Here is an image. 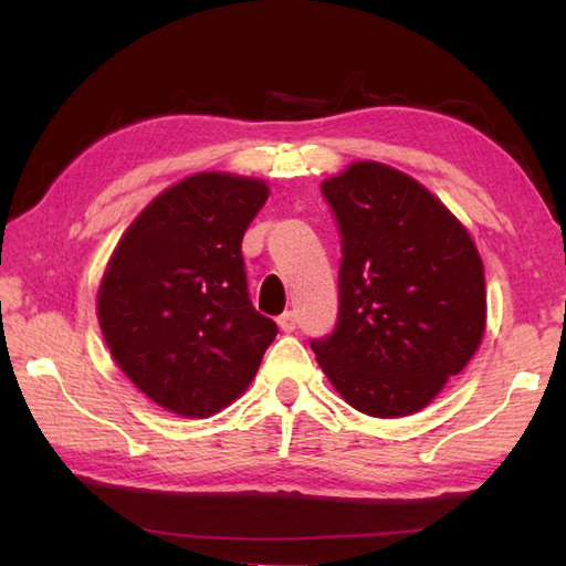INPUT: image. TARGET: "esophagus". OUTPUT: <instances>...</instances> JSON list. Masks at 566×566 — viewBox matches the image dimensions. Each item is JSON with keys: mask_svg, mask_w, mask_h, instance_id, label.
Returning <instances> with one entry per match:
<instances>
[{"mask_svg": "<svg viewBox=\"0 0 566 566\" xmlns=\"http://www.w3.org/2000/svg\"><path fill=\"white\" fill-rule=\"evenodd\" d=\"M279 327H281L283 332H293V329L297 327V317H295V313H291V310H287V313H283V315L279 317Z\"/></svg>", "mask_w": 566, "mask_h": 566, "instance_id": "esophagus-1", "label": "esophagus"}]
</instances>
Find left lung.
<instances>
[{"label": "left lung", "instance_id": "8db88e82", "mask_svg": "<svg viewBox=\"0 0 566 566\" xmlns=\"http://www.w3.org/2000/svg\"><path fill=\"white\" fill-rule=\"evenodd\" d=\"M319 188L342 232L339 317L310 344L352 408L406 418L430 406L483 339L476 244L428 188L376 160H356Z\"/></svg>", "mask_w": 566, "mask_h": 566}]
</instances>
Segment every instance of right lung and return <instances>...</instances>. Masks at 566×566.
I'll use <instances>...</instances> for the list:
<instances>
[{"label": "right lung", "instance_id": "obj_1", "mask_svg": "<svg viewBox=\"0 0 566 566\" xmlns=\"http://www.w3.org/2000/svg\"><path fill=\"white\" fill-rule=\"evenodd\" d=\"M266 200L259 178L195 172L144 207L102 275L97 319L114 361L182 418L234 402L279 334L251 305L241 256Z\"/></svg>", "mask_w": 566, "mask_h": 566}]
</instances>
